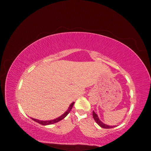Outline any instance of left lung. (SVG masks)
<instances>
[{
    "mask_svg": "<svg viewBox=\"0 0 151 151\" xmlns=\"http://www.w3.org/2000/svg\"><path fill=\"white\" fill-rule=\"evenodd\" d=\"M93 118H94L95 122L98 123V125L99 126L103 128V129H111V128H113L115 127V126H110V125H108L106 124H104V123H103L101 120H99L98 115L94 111H93Z\"/></svg>",
    "mask_w": 151,
    "mask_h": 151,
    "instance_id": "1",
    "label": "left lung"
}]
</instances>
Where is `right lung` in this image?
I'll return each mask as SVG.
<instances>
[{"instance_id":"obj_1","label":"right lung","mask_w":151,"mask_h":151,"mask_svg":"<svg viewBox=\"0 0 151 151\" xmlns=\"http://www.w3.org/2000/svg\"><path fill=\"white\" fill-rule=\"evenodd\" d=\"M74 102L70 104L69 107H68L67 110L63 114V115H62L60 116H59L57 118H55V119H53V120H47V121H43V120H37V119H35V118H31V119L34 120L35 122H37L38 123H40V124L41 125H52V124H53V123H55L59 121L62 120V119H63L65 117H66V116L68 115V113H69V112L70 111L71 109L72 108V106L73 105H74Z\"/></svg>"}]
</instances>
